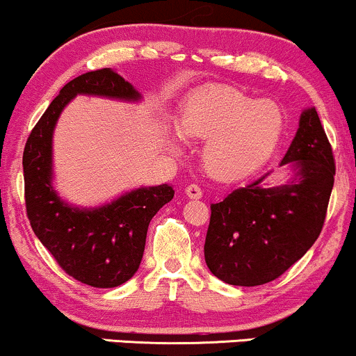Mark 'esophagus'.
Here are the masks:
<instances>
[{"mask_svg": "<svg viewBox=\"0 0 356 356\" xmlns=\"http://www.w3.org/2000/svg\"><path fill=\"white\" fill-rule=\"evenodd\" d=\"M186 194H187V197H191V199H201L202 197L201 187L195 186V184H191V186L186 187Z\"/></svg>", "mask_w": 356, "mask_h": 356, "instance_id": "obj_1", "label": "esophagus"}]
</instances>
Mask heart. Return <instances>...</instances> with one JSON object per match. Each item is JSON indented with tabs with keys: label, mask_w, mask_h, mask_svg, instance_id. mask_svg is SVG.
<instances>
[{
	"label": "heart",
	"mask_w": 356,
	"mask_h": 356,
	"mask_svg": "<svg viewBox=\"0 0 356 356\" xmlns=\"http://www.w3.org/2000/svg\"><path fill=\"white\" fill-rule=\"evenodd\" d=\"M177 129L184 137L204 140L201 161L211 177L238 182L261 169L280 145L284 112L276 102L259 100L232 87H209L182 102ZM181 152L175 134L167 136Z\"/></svg>",
	"instance_id": "1"
}]
</instances>
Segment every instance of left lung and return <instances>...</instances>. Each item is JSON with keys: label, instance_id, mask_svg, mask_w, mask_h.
Returning <instances> with one entry per match:
<instances>
[{"label": "left lung", "instance_id": "8db88e82", "mask_svg": "<svg viewBox=\"0 0 356 356\" xmlns=\"http://www.w3.org/2000/svg\"><path fill=\"white\" fill-rule=\"evenodd\" d=\"M283 165L289 172L284 184L273 186L266 172L211 206L204 257L224 283H269L301 259L320 236L334 161L314 107L301 112Z\"/></svg>", "mask_w": 356, "mask_h": 356}]
</instances>
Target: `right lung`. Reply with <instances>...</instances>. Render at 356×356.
Here are the masks:
<instances>
[{"label": "right lung", "mask_w": 356, "mask_h": 356, "mask_svg": "<svg viewBox=\"0 0 356 356\" xmlns=\"http://www.w3.org/2000/svg\"><path fill=\"white\" fill-rule=\"evenodd\" d=\"M76 95L142 102V93L112 68L68 81L31 130L23 152L24 199L31 229L65 273L93 288H115L137 273L147 229L157 211L172 201L170 184L140 186L99 206H75L56 191L53 134Z\"/></svg>", "instance_id": "add662e5"}]
</instances>
